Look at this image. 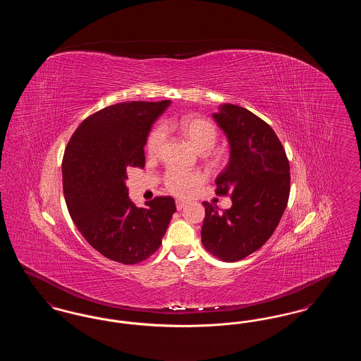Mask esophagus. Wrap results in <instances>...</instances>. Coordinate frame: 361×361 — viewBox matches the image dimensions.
<instances>
[{"label": "esophagus", "mask_w": 361, "mask_h": 361, "mask_svg": "<svg viewBox=\"0 0 361 361\" xmlns=\"http://www.w3.org/2000/svg\"><path fill=\"white\" fill-rule=\"evenodd\" d=\"M188 203L187 202H184V200H177L176 202V207H177V209L178 211H181V209H184V207L187 206Z\"/></svg>", "instance_id": "1"}]
</instances>
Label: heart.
Here are the masks:
<instances>
[{"label": "heart", "instance_id": "heart-1", "mask_svg": "<svg viewBox=\"0 0 361 361\" xmlns=\"http://www.w3.org/2000/svg\"><path fill=\"white\" fill-rule=\"evenodd\" d=\"M178 127L184 137L188 139L189 143L199 152L209 150L218 139V128L208 119L185 118L180 121ZM164 128L157 127L150 133L146 143V150L149 154H157V152L159 150L165 139ZM204 178L206 177L202 172H184L178 169H171L165 176V184L173 193L185 195L190 189L197 188L199 185H202Z\"/></svg>", "mask_w": 361, "mask_h": 361}]
</instances>
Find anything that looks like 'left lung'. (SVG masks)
<instances>
[{
  "mask_svg": "<svg viewBox=\"0 0 361 361\" xmlns=\"http://www.w3.org/2000/svg\"><path fill=\"white\" fill-rule=\"evenodd\" d=\"M228 145L230 159L216 177V195H230L224 212L204 202L202 242L226 262L258 250L280 222L290 196V164L281 142L262 119L234 104L212 114Z\"/></svg>",
  "mask_w": 361,
  "mask_h": 361,
  "instance_id": "8db88e82",
  "label": "left lung"
}]
</instances>
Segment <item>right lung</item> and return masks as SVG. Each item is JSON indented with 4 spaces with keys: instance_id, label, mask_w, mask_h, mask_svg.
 Returning <instances> with one entry per match:
<instances>
[{
    "instance_id": "add662e5",
    "label": "right lung",
    "mask_w": 361,
    "mask_h": 361,
    "mask_svg": "<svg viewBox=\"0 0 361 361\" xmlns=\"http://www.w3.org/2000/svg\"><path fill=\"white\" fill-rule=\"evenodd\" d=\"M171 105L124 102L82 121L62 161L63 193L70 216L87 243L104 257L126 265L154 255L176 212L171 196L137 207L126 187L127 168H143L147 135Z\"/></svg>"
}]
</instances>
